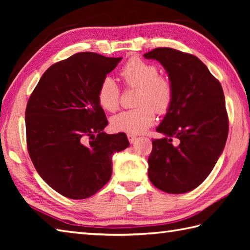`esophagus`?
<instances>
[{"instance_id": "34e87169", "label": "esophagus", "mask_w": 250, "mask_h": 250, "mask_svg": "<svg viewBox=\"0 0 250 250\" xmlns=\"http://www.w3.org/2000/svg\"><path fill=\"white\" fill-rule=\"evenodd\" d=\"M126 136H128V140H129V142L131 143V144H132V143H134L135 140H136V136L134 134L128 133V134H126Z\"/></svg>"}]
</instances>
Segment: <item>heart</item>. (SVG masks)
Wrapping results in <instances>:
<instances>
[{
  "instance_id": "obj_1",
  "label": "heart",
  "mask_w": 250,
  "mask_h": 250,
  "mask_svg": "<svg viewBox=\"0 0 250 250\" xmlns=\"http://www.w3.org/2000/svg\"><path fill=\"white\" fill-rule=\"evenodd\" d=\"M120 76L129 87L139 88L137 108L121 111L110 120L116 131L139 134L146 131L156 120V113L164 114L171 107L174 90L167 78L159 75L158 67L139 58L129 60L121 68ZM120 90L111 77H105L98 89V102L107 111H115L119 106Z\"/></svg>"
}]
</instances>
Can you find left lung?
<instances>
[{"label":"left lung","instance_id":"left-lung-1","mask_svg":"<svg viewBox=\"0 0 250 250\" xmlns=\"http://www.w3.org/2000/svg\"><path fill=\"white\" fill-rule=\"evenodd\" d=\"M144 57L161 63L174 90L171 107L157 126L164 137L152 141L148 177L164 192H189L204 182L224 151L229 132L224 90L193 55L162 47Z\"/></svg>","mask_w":250,"mask_h":250}]
</instances>
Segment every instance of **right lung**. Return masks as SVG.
I'll return each instance as SVG.
<instances>
[{
    "label": "right lung",
    "instance_id": "obj_1",
    "mask_svg": "<svg viewBox=\"0 0 250 250\" xmlns=\"http://www.w3.org/2000/svg\"><path fill=\"white\" fill-rule=\"evenodd\" d=\"M122 58L78 52L41 77L25 109L26 144L47 185L65 198L87 199L107 184L111 157L125 149V133L107 134L98 102L101 82Z\"/></svg>",
    "mask_w": 250,
    "mask_h": 250
}]
</instances>
